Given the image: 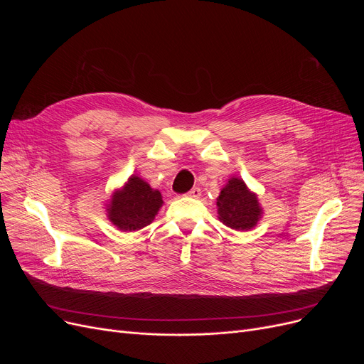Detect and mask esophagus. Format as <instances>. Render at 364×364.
I'll return each instance as SVG.
<instances>
[{
    "mask_svg": "<svg viewBox=\"0 0 364 364\" xmlns=\"http://www.w3.org/2000/svg\"><path fill=\"white\" fill-rule=\"evenodd\" d=\"M187 196H190V198H195V199H198L199 196H200V188L199 187H193L192 190H190V192L187 193Z\"/></svg>",
    "mask_w": 364,
    "mask_h": 364,
    "instance_id": "esophagus-1",
    "label": "esophagus"
}]
</instances>
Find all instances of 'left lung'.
Segmentation results:
<instances>
[{
	"mask_svg": "<svg viewBox=\"0 0 364 364\" xmlns=\"http://www.w3.org/2000/svg\"><path fill=\"white\" fill-rule=\"evenodd\" d=\"M218 218L233 230H251L262 215L258 198L246 187L245 181L232 177L217 198Z\"/></svg>",
	"mask_w": 364,
	"mask_h": 364,
	"instance_id": "1",
	"label": "left lung"
}]
</instances>
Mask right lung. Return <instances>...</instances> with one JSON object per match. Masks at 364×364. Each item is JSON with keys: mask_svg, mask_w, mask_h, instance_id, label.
<instances>
[{"mask_svg": "<svg viewBox=\"0 0 364 364\" xmlns=\"http://www.w3.org/2000/svg\"><path fill=\"white\" fill-rule=\"evenodd\" d=\"M159 190L143 178L131 176L122 188L113 192L107 205V217L122 232H137L149 225L162 206Z\"/></svg>", "mask_w": 364, "mask_h": 364, "instance_id": "1", "label": "right lung"}]
</instances>
